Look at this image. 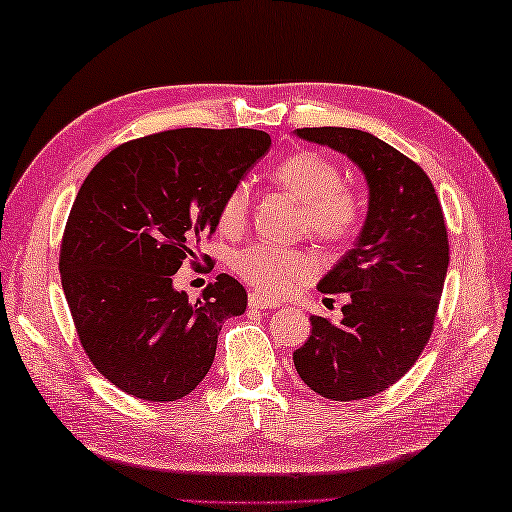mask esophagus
Segmentation results:
<instances>
[{"instance_id": "34e87169", "label": "esophagus", "mask_w": 512, "mask_h": 512, "mask_svg": "<svg viewBox=\"0 0 512 512\" xmlns=\"http://www.w3.org/2000/svg\"><path fill=\"white\" fill-rule=\"evenodd\" d=\"M249 308H254V310L276 308V301H270L267 297H263L261 292H249Z\"/></svg>"}]
</instances>
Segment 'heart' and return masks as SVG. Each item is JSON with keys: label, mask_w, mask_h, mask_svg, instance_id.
I'll return each mask as SVG.
<instances>
[{"label": "heart", "mask_w": 512, "mask_h": 512, "mask_svg": "<svg viewBox=\"0 0 512 512\" xmlns=\"http://www.w3.org/2000/svg\"><path fill=\"white\" fill-rule=\"evenodd\" d=\"M274 182L301 202V224L312 238L328 247L346 245L362 224L364 206L357 188L342 182L335 161L315 150H299L283 157L272 170ZM251 191L238 182L224 195L218 211V227L224 233L245 229ZM231 267L242 281L263 297L279 299L308 283L317 274V256L308 249L274 247L265 242L242 247L231 258Z\"/></svg>", "instance_id": "obj_1"}]
</instances>
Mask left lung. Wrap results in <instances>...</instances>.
I'll use <instances>...</instances> for the list:
<instances>
[{
    "label": "left lung",
    "mask_w": 512,
    "mask_h": 512,
    "mask_svg": "<svg viewBox=\"0 0 512 512\" xmlns=\"http://www.w3.org/2000/svg\"><path fill=\"white\" fill-rule=\"evenodd\" d=\"M301 139L353 159L369 182V213L355 247L319 283L342 294L344 319L312 317L294 351L308 387L328 400H362L393 387L434 330L450 245L432 179L414 159L369 132L299 128Z\"/></svg>",
    "instance_id": "8db88e82"
}]
</instances>
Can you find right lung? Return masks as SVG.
<instances>
[{
	"instance_id": "add662e5",
	"label": "right lung",
	"mask_w": 512,
	"mask_h": 512,
	"mask_svg": "<svg viewBox=\"0 0 512 512\" xmlns=\"http://www.w3.org/2000/svg\"><path fill=\"white\" fill-rule=\"evenodd\" d=\"M263 130L182 128L132 139L92 168L71 206L60 279L80 346L134 398L173 402L209 373L247 292L218 274L197 301L173 274L218 227L233 184L270 150Z\"/></svg>"
}]
</instances>
